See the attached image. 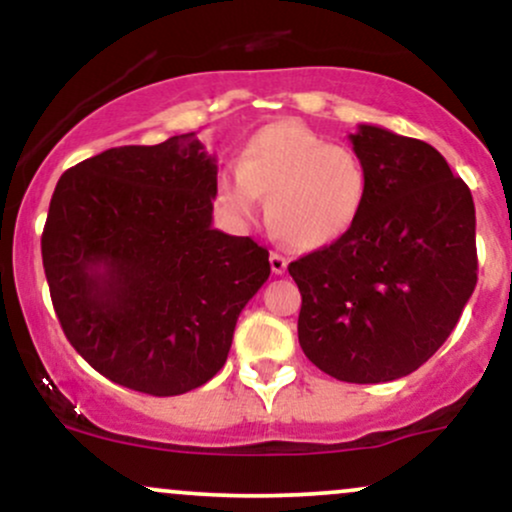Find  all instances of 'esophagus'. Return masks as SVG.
<instances>
[{"mask_svg": "<svg viewBox=\"0 0 512 512\" xmlns=\"http://www.w3.org/2000/svg\"><path fill=\"white\" fill-rule=\"evenodd\" d=\"M269 264H272V272L274 274H284L286 267H289V260L279 252H269Z\"/></svg>", "mask_w": 512, "mask_h": 512, "instance_id": "obj_1", "label": "esophagus"}]
</instances>
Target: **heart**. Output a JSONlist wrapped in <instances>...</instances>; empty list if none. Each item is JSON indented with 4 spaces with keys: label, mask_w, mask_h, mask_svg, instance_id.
Segmentation results:
<instances>
[{
    "label": "heart",
    "mask_w": 512,
    "mask_h": 512,
    "mask_svg": "<svg viewBox=\"0 0 512 512\" xmlns=\"http://www.w3.org/2000/svg\"><path fill=\"white\" fill-rule=\"evenodd\" d=\"M267 197V221L298 250L337 243L356 226L370 197L366 161L298 120L264 125L245 142L238 168L216 178V202L252 221Z\"/></svg>",
    "instance_id": "obj_1"
}]
</instances>
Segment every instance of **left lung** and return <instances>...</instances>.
<instances>
[{"instance_id": "1", "label": "left lung", "mask_w": 512, "mask_h": 512, "mask_svg": "<svg viewBox=\"0 0 512 512\" xmlns=\"http://www.w3.org/2000/svg\"><path fill=\"white\" fill-rule=\"evenodd\" d=\"M349 139L370 197L344 238L289 264L303 298L298 342L332 378L390 383L455 330L477 286V216L431 144L375 125Z\"/></svg>"}]
</instances>
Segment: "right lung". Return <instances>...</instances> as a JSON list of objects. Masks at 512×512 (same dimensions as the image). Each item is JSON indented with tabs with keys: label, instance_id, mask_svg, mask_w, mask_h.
<instances>
[{
	"label": "right lung",
	"instance_id": "obj_1",
	"mask_svg": "<svg viewBox=\"0 0 512 512\" xmlns=\"http://www.w3.org/2000/svg\"><path fill=\"white\" fill-rule=\"evenodd\" d=\"M216 158L195 132L117 146L62 175L43 267L69 344L88 366L154 397L214 378L269 252L211 226Z\"/></svg>",
	"mask_w": 512,
	"mask_h": 512
}]
</instances>
